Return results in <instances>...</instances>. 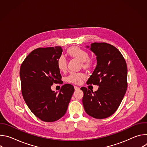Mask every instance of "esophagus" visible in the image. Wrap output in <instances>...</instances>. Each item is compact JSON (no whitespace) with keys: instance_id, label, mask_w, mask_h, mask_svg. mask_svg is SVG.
Here are the masks:
<instances>
[{"instance_id":"34e87169","label":"esophagus","mask_w":147,"mask_h":147,"mask_svg":"<svg viewBox=\"0 0 147 147\" xmlns=\"http://www.w3.org/2000/svg\"><path fill=\"white\" fill-rule=\"evenodd\" d=\"M74 90H75V91H77V90H80V88H79V87H77V86H74Z\"/></svg>"}]
</instances>
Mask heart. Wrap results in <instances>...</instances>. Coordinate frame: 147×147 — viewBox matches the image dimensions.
Wrapping results in <instances>:
<instances>
[{
  "mask_svg": "<svg viewBox=\"0 0 147 147\" xmlns=\"http://www.w3.org/2000/svg\"><path fill=\"white\" fill-rule=\"evenodd\" d=\"M67 53L71 57H74L81 62L84 69H88L92 65V60L89 58L88 52L78 47H72L67 51ZM57 67L60 71H65L67 69V60L63 56H60L57 60ZM84 75L81 73H73L67 77L69 82L78 84L81 83L84 78Z\"/></svg>",
  "mask_w": 147,
  "mask_h": 147,
  "instance_id": "b5f03b06",
  "label": "heart"
}]
</instances>
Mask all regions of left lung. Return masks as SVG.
Instances as JSON below:
<instances>
[{
	"label": "left lung",
	"mask_w": 147,
	"mask_h": 147,
	"mask_svg": "<svg viewBox=\"0 0 147 147\" xmlns=\"http://www.w3.org/2000/svg\"><path fill=\"white\" fill-rule=\"evenodd\" d=\"M96 56V66L87 84L99 86L95 92L81 87L82 104L86 113L95 119L112 115L119 108L127 87V67L120 51L107 43L86 46Z\"/></svg>",
	"instance_id": "1"
}]
</instances>
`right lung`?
<instances>
[{
    "label": "right lung",
    "mask_w": 147,
    "mask_h": 147,
    "mask_svg": "<svg viewBox=\"0 0 147 147\" xmlns=\"http://www.w3.org/2000/svg\"><path fill=\"white\" fill-rule=\"evenodd\" d=\"M62 52L58 46L36 49L20 67L23 98L34 115L46 122L56 121L65 115L74 91L69 84L63 86L58 92L51 89L53 83L61 81L56 63Z\"/></svg>",
    "instance_id": "1"
}]
</instances>
